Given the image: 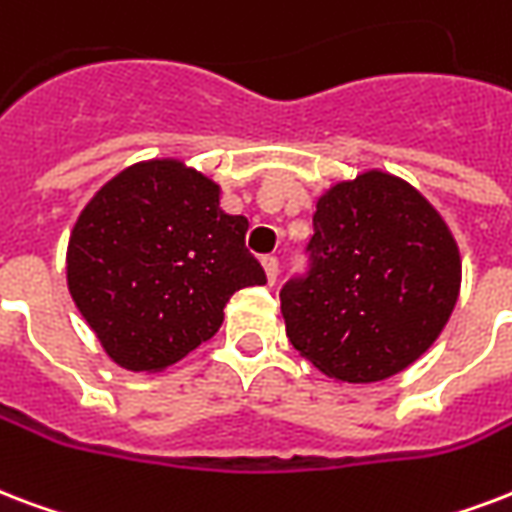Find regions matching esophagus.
I'll use <instances>...</instances> for the list:
<instances>
[{
	"label": "esophagus",
	"mask_w": 512,
	"mask_h": 512,
	"mask_svg": "<svg viewBox=\"0 0 512 512\" xmlns=\"http://www.w3.org/2000/svg\"><path fill=\"white\" fill-rule=\"evenodd\" d=\"M263 271H265V279H268V284L276 282V276H279V260L273 255L263 257Z\"/></svg>",
	"instance_id": "1"
}]
</instances>
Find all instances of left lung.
<instances>
[{
	"mask_svg": "<svg viewBox=\"0 0 512 512\" xmlns=\"http://www.w3.org/2000/svg\"><path fill=\"white\" fill-rule=\"evenodd\" d=\"M311 271L282 287L287 338L341 384L403 373L438 341L462 287L448 222L403 177L368 169L317 198Z\"/></svg>",
	"mask_w": 512,
	"mask_h": 512,
	"instance_id": "8db88e82",
	"label": "left lung"
}]
</instances>
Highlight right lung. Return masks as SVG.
Returning <instances> with one entry per match:
<instances>
[{
    "label": "right lung",
    "mask_w": 512,
    "mask_h": 512,
    "mask_svg": "<svg viewBox=\"0 0 512 512\" xmlns=\"http://www.w3.org/2000/svg\"><path fill=\"white\" fill-rule=\"evenodd\" d=\"M182 158H152L96 190L66 247V284L101 349L131 373H161L225 319L233 292L265 284L249 222Z\"/></svg>",
    "instance_id": "obj_1"
}]
</instances>
